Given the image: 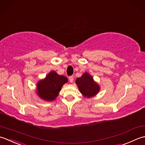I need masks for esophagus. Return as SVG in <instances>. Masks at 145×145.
Returning <instances> with one entry per match:
<instances>
[{"instance_id":"esophagus-1","label":"esophagus","mask_w":145,"mask_h":145,"mask_svg":"<svg viewBox=\"0 0 145 145\" xmlns=\"http://www.w3.org/2000/svg\"><path fill=\"white\" fill-rule=\"evenodd\" d=\"M69 81H70L71 82H73V80H74L73 76H69Z\"/></svg>"}]
</instances>
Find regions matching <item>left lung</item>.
<instances>
[{"label": "left lung", "mask_w": 145, "mask_h": 145, "mask_svg": "<svg viewBox=\"0 0 145 145\" xmlns=\"http://www.w3.org/2000/svg\"><path fill=\"white\" fill-rule=\"evenodd\" d=\"M76 83L81 93L88 98L96 95L100 89L98 84L94 81L93 77L88 72L84 73L80 78H77Z\"/></svg>", "instance_id": "8db88e82"}]
</instances>
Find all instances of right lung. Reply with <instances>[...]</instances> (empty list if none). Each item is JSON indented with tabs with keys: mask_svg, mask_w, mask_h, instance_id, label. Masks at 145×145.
I'll return each mask as SVG.
<instances>
[{
	"mask_svg": "<svg viewBox=\"0 0 145 145\" xmlns=\"http://www.w3.org/2000/svg\"><path fill=\"white\" fill-rule=\"evenodd\" d=\"M67 82L66 77L59 75L52 71L37 84V94L41 99L52 101L59 95L63 85Z\"/></svg>",
	"mask_w": 145,
	"mask_h": 145,
	"instance_id": "1",
	"label": "right lung"
}]
</instances>
